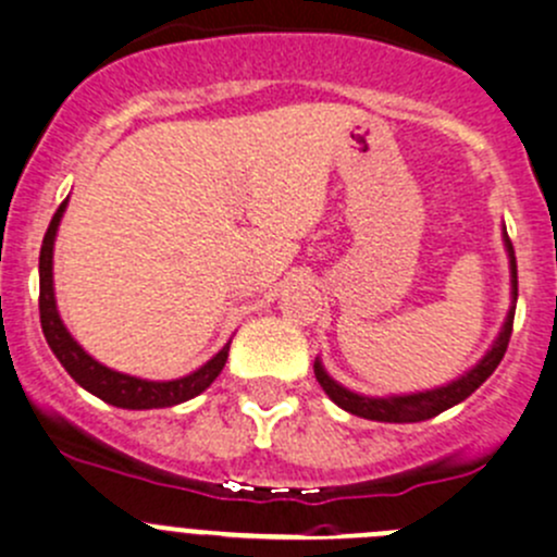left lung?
<instances>
[{
	"label": "left lung",
	"mask_w": 557,
	"mask_h": 557,
	"mask_svg": "<svg viewBox=\"0 0 557 557\" xmlns=\"http://www.w3.org/2000/svg\"><path fill=\"white\" fill-rule=\"evenodd\" d=\"M504 247L506 256H509V274H511V307L506 312V321L500 326L498 337L493 339V345L487 348V354L471 367V370L462 372L455 381L444 383V386L424 388V392H408V394H386V397H370V394H359L345 388L343 383L334 381L326 372L321 359H315L312 370H315L318 383L323 386V392L329 394L334 405H339L348 413L361 416V419H370V422H392V424H410V422H424V419H433V416L444 413V410L455 408L457 403L471 397L484 381L495 372V367L504 359L506 348H509L511 337V323H515V307H517V261H515V247H511L509 234H506L504 225Z\"/></svg>",
	"instance_id": "8db88e82"
}]
</instances>
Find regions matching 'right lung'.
I'll list each match as a JSON object with an SVG mask.
<instances>
[{
    "mask_svg": "<svg viewBox=\"0 0 557 557\" xmlns=\"http://www.w3.org/2000/svg\"><path fill=\"white\" fill-rule=\"evenodd\" d=\"M64 209H67V201L57 209L46 236H42L40 326H42V334H46L48 345H51L53 356L62 361V367L70 372V377H73L78 386H84L89 394L100 397L102 403L116 405V408H127V410L171 408V405L187 403V399L207 392V388L212 386L214 377L223 372L225 359H228L231 339L212 356V359L207 361V364L187 372V375L174 377V381H147V377L111 370V367H106L102 361H97L95 356H89L84 348H81L78 339H75L73 334H70V329L64 326L57 307V294H53V242H57V231L64 218Z\"/></svg>",
    "mask_w": 557,
    "mask_h": 557,
    "instance_id": "obj_1",
    "label": "right lung"
}]
</instances>
